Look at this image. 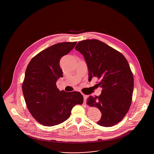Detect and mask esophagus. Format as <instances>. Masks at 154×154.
Returning a JSON list of instances; mask_svg holds the SVG:
<instances>
[{
    "label": "esophagus",
    "mask_w": 154,
    "mask_h": 154,
    "mask_svg": "<svg viewBox=\"0 0 154 154\" xmlns=\"http://www.w3.org/2000/svg\"><path fill=\"white\" fill-rule=\"evenodd\" d=\"M83 97H84V104H86V102H87V97H88V96L87 95H83Z\"/></svg>",
    "instance_id": "1"
}]
</instances>
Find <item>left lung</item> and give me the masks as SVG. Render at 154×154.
Wrapping results in <instances>:
<instances>
[{
  "mask_svg": "<svg viewBox=\"0 0 154 154\" xmlns=\"http://www.w3.org/2000/svg\"><path fill=\"white\" fill-rule=\"evenodd\" d=\"M75 49L84 55L89 80L97 78V85L102 88L100 95L91 96L87 102L102 114L97 124L104 127L117 124L132 103L134 80L128 60L121 52L96 39L81 41Z\"/></svg>",
  "mask_w": 154,
  "mask_h": 154,
  "instance_id": "8db88e82",
  "label": "left lung"
}]
</instances>
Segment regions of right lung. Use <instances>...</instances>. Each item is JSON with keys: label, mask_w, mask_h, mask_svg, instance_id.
Segmentation results:
<instances>
[{"label": "right lung", "mask_w": 154, "mask_h": 154, "mask_svg": "<svg viewBox=\"0 0 154 154\" xmlns=\"http://www.w3.org/2000/svg\"><path fill=\"white\" fill-rule=\"evenodd\" d=\"M76 43L51 45L37 54L27 66L22 92L30 113L40 124L52 126L63 122L70 117L74 106L83 103L80 92L60 91L56 85L59 78L63 77L60 59Z\"/></svg>", "instance_id": "right-lung-1"}]
</instances>
